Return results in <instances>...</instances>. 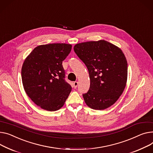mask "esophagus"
<instances>
[{"label": "esophagus", "instance_id": "1", "mask_svg": "<svg viewBox=\"0 0 153 153\" xmlns=\"http://www.w3.org/2000/svg\"><path fill=\"white\" fill-rule=\"evenodd\" d=\"M77 85H78V82H74L73 83V87H74V88H76L77 87Z\"/></svg>", "mask_w": 153, "mask_h": 153}]
</instances>
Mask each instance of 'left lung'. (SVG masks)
<instances>
[{
  "label": "left lung",
  "instance_id": "left-lung-1",
  "mask_svg": "<svg viewBox=\"0 0 153 153\" xmlns=\"http://www.w3.org/2000/svg\"><path fill=\"white\" fill-rule=\"evenodd\" d=\"M74 50L88 71L90 88L83 94L86 105L103 110L114 104L123 93L127 80V62L122 50L100 40L77 44Z\"/></svg>",
  "mask_w": 153,
  "mask_h": 153
}]
</instances>
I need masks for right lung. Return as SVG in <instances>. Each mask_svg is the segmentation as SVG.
<instances>
[{"mask_svg": "<svg viewBox=\"0 0 153 153\" xmlns=\"http://www.w3.org/2000/svg\"><path fill=\"white\" fill-rule=\"evenodd\" d=\"M72 45L49 44L36 47L26 58L22 68L25 92L43 109L55 111L62 108L72 87L65 80L63 61Z\"/></svg>", "mask_w": 153, "mask_h": 153, "instance_id": "obj_1", "label": "right lung"}]
</instances>
